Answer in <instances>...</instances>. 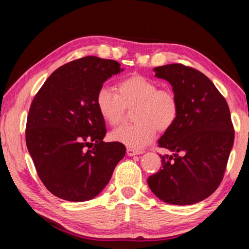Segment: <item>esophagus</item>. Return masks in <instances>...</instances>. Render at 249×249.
Wrapping results in <instances>:
<instances>
[{"instance_id":"34e87169","label":"esophagus","mask_w":249,"mask_h":249,"mask_svg":"<svg viewBox=\"0 0 249 249\" xmlns=\"http://www.w3.org/2000/svg\"><path fill=\"white\" fill-rule=\"evenodd\" d=\"M140 151H136V150H134V149H127V155L128 156H135V155H138V154H140Z\"/></svg>"}]
</instances>
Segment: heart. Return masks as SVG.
<instances>
[{"label":"heart","instance_id":"heart-1","mask_svg":"<svg viewBox=\"0 0 249 249\" xmlns=\"http://www.w3.org/2000/svg\"><path fill=\"white\" fill-rule=\"evenodd\" d=\"M118 94L107 87L98 89L95 104L100 116L115 126L124 120L127 109H134L131 125H122L111 133L112 140L129 149L141 150L155 139L156 130L166 131L176 124L179 103L176 92L142 75L121 80Z\"/></svg>","mask_w":249,"mask_h":249}]
</instances>
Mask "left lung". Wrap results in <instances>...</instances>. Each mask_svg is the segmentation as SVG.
<instances>
[{
	"instance_id": "obj_1",
	"label": "left lung",
	"mask_w": 249,
	"mask_h": 249,
	"mask_svg": "<svg viewBox=\"0 0 249 249\" xmlns=\"http://www.w3.org/2000/svg\"><path fill=\"white\" fill-rule=\"evenodd\" d=\"M170 82L179 103L178 118L158 140L174 152L160 155L161 168L147 178L155 196L177 205L197 203L212 195L224 178L234 141L229 106L204 73L183 64L155 68Z\"/></svg>"
}]
</instances>
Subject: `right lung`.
Here are the masks:
<instances>
[{"label": "right lung", "mask_w": 249, "mask_h": 249, "mask_svg": "<svg viewBox=\"0 0 249 249\" xmlns=\"http://www.w3.org/2000/svg\"><path fill=\"white\" fill-rule=\"evenodd\" d=\"M121 71L114 60L84 56L57 68L35 95L26 146L40 181L56 197H96L124 157V144L103 141L107 129L95 104L98 89Z\"/></svg>", "instance_id": "obj_1"}]
</instances>
